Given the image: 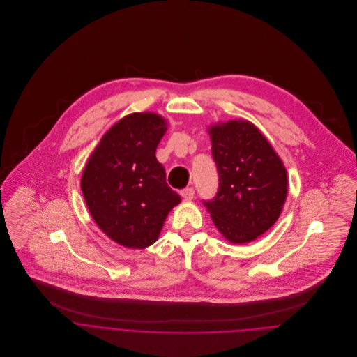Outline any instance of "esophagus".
I'll list each match as a JSON object with an SVG mask.
<instances>
[{"instance_id": "34e87169", "label": "esophagus", "mask_w": 357, "mask_h": 357, "mask_svg": "<svg viewBox=\"0 0 357 357\" xmlns=\"http://www.w3.org/2000/svg\"><path fill=\"white\" fill-rule=\"evenodd\" d=\"M181 197L184 198V201H192L194 197H195L194 188H185V190L181 192Z\"/></svg>"}]
</instances>
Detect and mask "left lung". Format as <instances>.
Listing matches in <instances>:
<instances>
[{"mask_svg":"<svg viewBox=\"0 0 357 357\" xmlns=\"http://www.w3.org/2000/svg\"><path fill=\"white\" fill-rule=\"evenodd\" d=\"M207 132L220 187L204 206L228 242L250 243L283 210L289 190L286 167L261 130L246 119L217 122Z\"/></svg>","mask_w":357,"mask_h":357,"instance_id":"8db88e82","label":"left lung"}]
</instances>
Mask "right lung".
<instances>
[{"label":"right lung","instance_id":"add662e5","mask_svg":"<svg viewBox=\"0 0 357 357\" xmlns=\"http://www.w3.org/2000/svg\"><path fill=\"white\" fill-rule=\"evenodd\" d=\"M167 130L156 112H133L112 125L91 153L81 190L102 232L128 249L155 243L181 198L166 183L155 151Z\"/></svg>","mask_w":357,"mask_h":357}]
</instances>
